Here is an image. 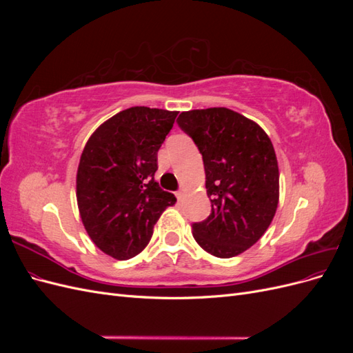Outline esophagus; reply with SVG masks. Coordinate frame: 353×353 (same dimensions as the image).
Listing matches in <instances>:
<instances>
[{"label": "esophagus", "instance_id": "34e87169", "mask_svg": "<svg viewBox=\"0 0 353 353\" xmlns=\"http://www.w3.org/2000/svg\"><path fill=\"white\" fill-rule=\"evenodd\" d=\"M176 199H178V201H183V199H184V190L176 191Z\"/></svg>", "mask_w": 353, "mask_h": 353}]
</instances>
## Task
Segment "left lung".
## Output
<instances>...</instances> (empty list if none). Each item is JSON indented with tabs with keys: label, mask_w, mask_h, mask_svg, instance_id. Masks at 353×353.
<instances>
[{
	"label": "left lung",
	"mask_w": 353,
	"mask_h": 353,
	"mask_svg": "<svg viewBox=\"0 0 353 353\" xmlns=\"http://www.w3.org/2000/svg\"><path fill=\"white\" fill-rule=\"evenodd\" d=\"M176 122L203 156L212 203L193 237L216 258H234L263 236L279 206L274 145L258 123L227 108L183 112Z\"/></svg>",
	"instance_id": "1"
}]
</instances>
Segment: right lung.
<instances>
[{"label":"right lung","mask_w":353,"mask_h":353,"mask_svg":"<svg viewBox=\"0 0 353 353\" xmlns=\"http://www.w3.org/2000/svg\"><path fill=\"white\" fill-rule=\"evenodd\" d=\"M176 114L135 105L101 123L85 144L77 174L81 219L92 243L117 261L141 253L160 215L175 205L154 174Z\"/></svg>","instance_id":"right-lung-1"}]
</instances>
